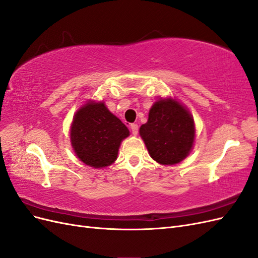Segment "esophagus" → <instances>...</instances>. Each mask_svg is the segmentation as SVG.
I'll list each match as a JSON object with an SVG mask.
<instances>
[{
    "mask_svg": "<svg viewBox=\"0 0 258 258\" xmlns=\"http://www.w3.org/2000/svg\"><path fill=\"white\" fill-rule=\"evenodd\" d=\"M130 128H131V131H132V135L134 136H137L138 132H139V126L137 123H131L130 124Z\"/></svg>",
    "mask_w": 258,
    "mask_h": 258,
    "instance_id": "esophagus-1",
    "label": "esophagus"
}]
</instances>
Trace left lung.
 I'll return each instance as SVG.
<instances>
[{
    "label": "left lung",
    "mask_w": 258,
    "mask_h": 258,
    "mask_svg": "<svg viewBox=\"0 0 258 258\" xmlns=\"http://www.w3.org/2000/svg\"><path fill=\"white\" fill-rule=\"evenodd\" d=\"M140 136L151 157L161 165H175L189 154L195 126L189 112L172 99H160L152 106Z\"/></svg>",
    "instance_id": "8db88e82"
}]
</instances>
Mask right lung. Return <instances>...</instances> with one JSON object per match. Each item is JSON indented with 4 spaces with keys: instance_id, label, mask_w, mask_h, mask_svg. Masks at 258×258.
I'll list each match as a JSON object with an SVG mask.
<instances>
[{
    "instance_id": "1",
    "label": "right lung",
    "mask_w": 258,
    "mask_h": 258,
    "mask_svg": "<svg viewBox=\"0 0 258 258\" xmlns=\"http://www.w3.org/2000/svg\"><path fill=\"white\" fill-rule=\"evenodd\" d=\"M129 130L103 102H89L76 113L71 127V142L84 163L103 168L115 161L120 142Z\"/></svg>"
}]
</instances>
